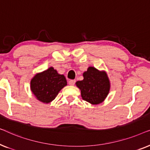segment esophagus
Instances as JSON below:
<instances>
[{"label": "esophagus", "instance_id": "34e87169", "mask_svg": "<svg viewBox=\"0 0 150 150\" xmlns=\"http://www.w3.org/2000/svg\"><path fill=\"white\" fill-rule=\"evenodd\" d=\"M76 83V81L75 80H70V81H69V85H74Z\"/></svg>", "mask_w": 150, "mask_h": 150}]
</instances>
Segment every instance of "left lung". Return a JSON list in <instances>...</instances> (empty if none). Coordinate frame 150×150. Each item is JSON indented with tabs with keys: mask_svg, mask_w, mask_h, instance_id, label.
Instances as JSON below:
<instances>
[{
	"mask_svg": "<svg viewBox=\"0 0 150 150\" xmlns=\"http://www.w3.org/2000/svg\"><path fill=\"white\" fill-rule=\"evenodd\" d=\"M83 81L76 85L81 92V97L89 103L97 105L104 101L110 89V82L105 71L90 66L83 74Z\"/></svg>",
	"mask_w": 150,
	"mask_h": 150,
	"instance_id": "left-lung-1",
	"label": "left lung"
}]
</instances>
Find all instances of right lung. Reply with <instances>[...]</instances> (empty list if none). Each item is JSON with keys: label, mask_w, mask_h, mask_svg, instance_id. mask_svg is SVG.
Segmentation results:
<instances>
[{"label": "right lung", "mask_w": 150, "mask_h": 150, "mask_svg": "<svg viewBox=\"0 0 150 150\" xmlns=\"http://www.w3.org/2000/svg\"><path fill=\"white\" fill-rule=\"evenodd\" d=\"M30 91L39 101L50 103L59 91L67 85L64 75L59 74L53 67L37 73L30 80Z\"/></svg>", "instance_id": "add662e5"}]
</instances>
